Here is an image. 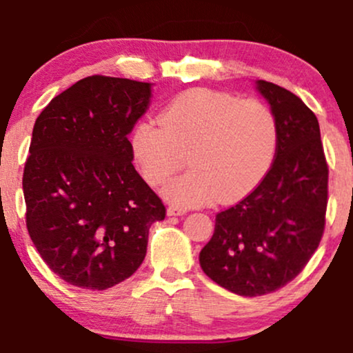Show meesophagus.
I'll use <instances>...</instances> for the list:
<instances>
[{
  "label": "esophagus",
  "mask_w": 353,
  "mask_h": 353,
  "mask_svg": "<svg viewBox=\"0 0 353 353\" xmlns=\"http://www.w3.org/2000/svg\"><path fill=\"white\" fill-rule=\"evenodd\" d=\"M188 212V209L184 208H176V205H169L168 208V216H184Z\"/></svg>",
  "instance_id": "obj_1"
}]
</instances>
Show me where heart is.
<instances>
[{"instance_id":"heart-1","label":"heart","mask_w":353,"mask_h":353,"mask_svg":"<svg viewBox=\"0 0 353 353\" xmlns=\"http://www.w3.org/2000/svg\"><path fill=\"white\" fill-rule=\"evenodd\" d=\"M137 168L151 185L163 184L184 165L189 172L161 194L177 208L217 199L232 202L262 181L277 149L274 112L259 99L189 89L165 108L161 123L143 121L131 137Z\"/></svg>"}]
</instances>
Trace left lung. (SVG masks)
Returning a JSON list of instances; mask_svg holds the SVG:
<instances>
[{"mask_svg":"<svg viewBox=\"0 0 353 353\" xmlns=\"http://www.w3.org/2000/svg\"><path fill=\"white\" fill-rule=\"evenodd\" d=\"M277 123L275 159L249 196L216 216L202 247L204 274L229 292L259 297L297 277L325 228L329 168L319 121L294 92L255 81Z\"/></svg>","mask_w":353,"mask_h":353,"instance_id":"1","label":"left lung"}]
</instances>
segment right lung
I'll return each mask as SVG.
<instances>
[{"instance_id":"right-lung-1","label":"right lung","mask_w":353,"mask_h":353,"mask_svg":"<svg viewBox=\"0 0 353 353\" xmlns=\"http://www.w3.org/2000/svg\"><path fill=\"white\" fill-rule=\"evenodd\" d=\"M151 83L89 76L36 119L23 174L26 225L64 282L106 290L139 269L149 228L165 208L132 165L128 134L148 111Z\"/></svg>"}]
</instances>
